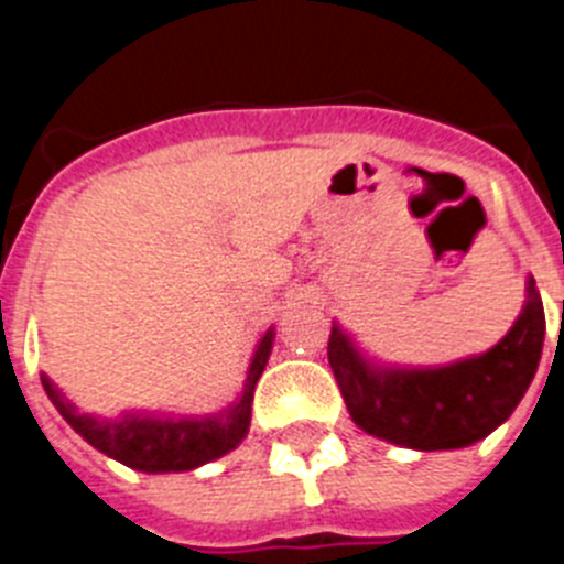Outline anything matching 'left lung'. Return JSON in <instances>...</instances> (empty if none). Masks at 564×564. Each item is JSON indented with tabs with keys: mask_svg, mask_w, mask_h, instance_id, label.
<instances>
[{
	"mask_svg": "<svg viewBox=\"0 0 564 564\" xmlns=\"http://www.w3.org/2000/svg\"><path fill=\"white\" fill-rule=\"evenodd\" d=\"M542 341L545 311L534 276H528L520 316L482 356L441 370L381 376L333 327L327 358L352 421L367 435L435 452L471 446L508 421L534 381Z\"/></svg>",
	"mask_w": 564,
	"mask_h": 564,
	"instance_id": "obj_1",
	"label": "left lung"
}]
</instances>
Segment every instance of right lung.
I'll return each mask as SVG.
<instances>
[{
	"label": "right lung",
	"instance_id": "1",
	"mask_svg": "<svg viewBox=\"0 0 564 564\" xmlns=\"http://www.w3.org/2000/svg\"><path fill=\"white\" fill-rule=\"evenodd\" d=\"M271 352V338L259 344L257 356H253L251 372H248V392L246 398L228 412L226 421H208V423H138V426H112V423H98L93 417L76 415V410L69 403L62 401L53 383L44 378V390L47 398L58 406L64 421L98 452L107 457H115L118 463L138 471H188L203 463L214 460V457L226 455L237 446L248 432L251 423V398H253V383L262 376Z\"/></svg>",
	"mask_w": 564,
	"mask_h": 564
}]
</instances>
